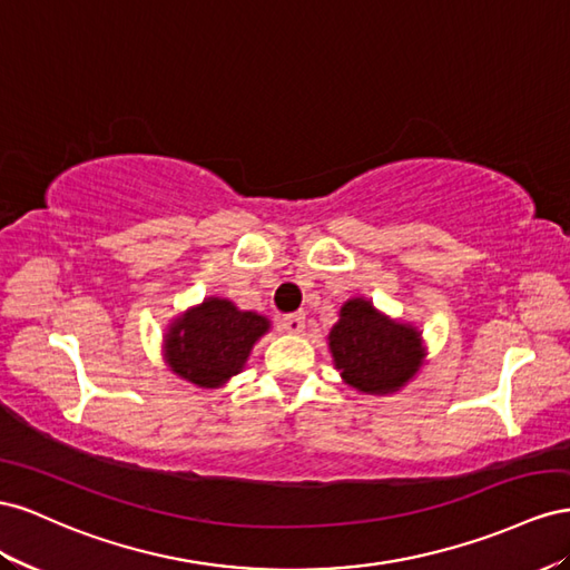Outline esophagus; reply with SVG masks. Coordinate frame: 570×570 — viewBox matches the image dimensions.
I'll return each instance as SVG.
<instances>
[{
    "label": "esophagus",
    "instance_id": "obj_1",
    "mask_svg": "<svg viewBox=\"0 0 570 570\" xmlns=\"http://www.w3.org/2000/svg\"><path fill=\"white\" fill-rule=\"evenodd\" d=\"M282 327L288 334H301L305 330V315L303 313H294V315H286L282 320Z\"/></svg>",
    "mask_w": 570,
    "mask_h": 570
}]
</instances>
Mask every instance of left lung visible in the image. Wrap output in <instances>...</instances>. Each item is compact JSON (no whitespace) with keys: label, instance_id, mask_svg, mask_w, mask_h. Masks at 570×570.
Here are the masks:
<instances>
[{"label":"left lung","instance_id":"1","mask_svg":"<svg viewBox=\"0 0 570 570\" xmlns=\"http://www.w3.org/2000/svg\"><path fill=\"white\" fill-rule=\"evenodd\" d=\"M327 341L341 380L370 396L401 392L428 355L415 324L384 315L363 296L341 305Z\"/></svg>","mask_w":570,"mask_h":570}]
</instances>
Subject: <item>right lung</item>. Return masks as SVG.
<instances>
[{"mask_svg": "<svg viewBox=\"0 0 570 570\" xmlns=\"http://www.w3.org/2000/svg\"><path fill=\"white\" fill-rule=\"evenodd\" d=\"M272 322L222 296L176 315L161 336V355L178 380L203 389H219L246 367L253 346Z\"/></svg>", "mask_w": 570, "mask_h": 570, "instance_id": "obj_1", "label": "right lung"}]
</instances>
